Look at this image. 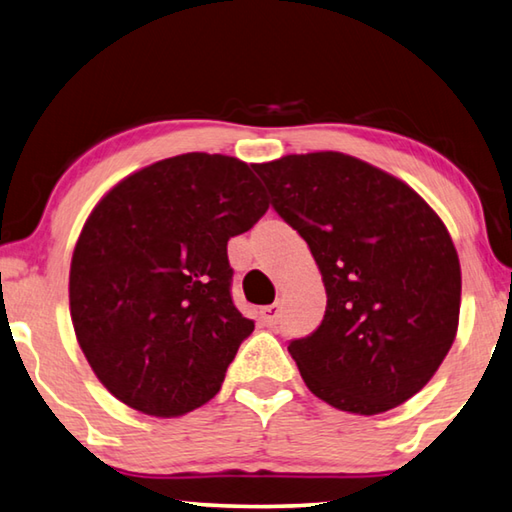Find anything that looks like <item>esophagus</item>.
<instances>
[{"mask_svg":"<svg viewBox=\"0 0 512 512\" xmlns=\"http://www.w3.org/2000/svg\"><path fill=\"white\" fill-rule=\"evenodd\" d=\"M279 319H281V306H279V303H274V306H267V308L261 310L263 326H276V324H279Z\"/></svg>","mask_w":512,"mask_h":512,"instance_id":"obj_1","label":"esophagus"}]
</instances>
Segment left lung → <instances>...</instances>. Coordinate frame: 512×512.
I'll use <instances>...</instances> for the list:
<instances>
[{
  "label": "left lung",
  "instance_id": "left-lung-1",
  "mask_svg": "<svg viewBox=\"0 0 512 512\" xmlns=\"http://www.w3.org/2000/svg\"><path fill=\"white\" fill-rule=\"evenodd\" d=\"M254 170L308 242L328 294L321 326L288 346L306 387L360 416L414 398L459 330L461 263L443 220L402 179L344 152Z\"/></svg>",
  "mask_w": 512,
  "mask_h": 512
}]
</instances>
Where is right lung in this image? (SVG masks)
Returning <instances> with one entry per match:
<instances>
[{
  "mask_svg": "<svg viewBox=\"0 0 512 512\" xmlns=\"http://www.w3.org/2000/svg\"><path fill=\"white\" fill-rule=\"evenodd\" d=\"M267 209L251 166L206 152L155 161L98 200L71 256L69 312L116 400L177 418L220 391L254 330L231 301L227 242Z\"/></svg>",
  "mask_w": 512,
  "mask_h": 512,
  "instance_id": "right-lung-1",
  "label": "right lung"
}]
</instances>
